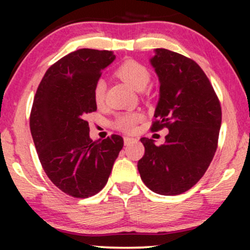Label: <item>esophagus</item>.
<instances>
[{
    "label": "esophagus",
    "instance_id": "obj_1",
    "mask_svg": "<svg viewBox=\"0 0 250 250\" xmlns=\"http://www.w3.org/2000/svg\"><path fill=\"white\" fill-rule=\"evenodd\" d=\"M125 146H129V145H131V143H135L137 141L136 139H134V137H129V136H125Z\"/></svg>",
    "mask_w": 250,
    "mask_h": 250
}]
</instances>
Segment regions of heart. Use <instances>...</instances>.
<instances>
[{
  "label": "heart",
  "mask_w": 250,
  "mask_h": 250,
  "mask_svg": "<svg viewBox=\"0 0 250 250\" xmlns=\"http://www.w3.org/2000/svg\"><path fill=\"white\" fill-rule=\"evenodd\" d=\"M116 75L125 82L130 88L135 89V90L140 91L143 90L147 87L149 80H150V74L147 70L145 65L139 63L134 60H128L125 61L119 65L116 69ZM105 89H107V84L103 79H97L95 83H94L93 88V96L94 101L97 104L103 102L105 95ZM142 114L139 111H131V113H123L121 115L116 117L114 125L120 130L125 131V133H130L133 131L136 125L142 120Z\"/></svg>",
  "instance_id": "obj_1"
}]
</instances>
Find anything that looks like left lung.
<instances>
[{
    "mask_svg": "<svg viewBox=\"0 0 250 250\" xmlns=\"http://www.w3.org/2000/svg\"><path fill=\"white\" fill-rule=\"evenodd\" d=\"M149 61L160 81L151 130L167 127L169 134L161 146L142 137L145 155L137 169L150 190L179 195L196 185L213 160L222 119L220 101L193 60L157 48Z\"/></svg>",
    "mask_w": 250,
    "mask_h": 250,
    "instance_id": "1",
    "label": "left lung"
}]
</instances>
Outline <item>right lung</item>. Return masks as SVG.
Masks as SVG:
<instances>
[{"instance_id":"1","label":"right lung","mask_w":250,"mask_h":250,"mask_svg":"<svg viewBox=\"0 0 250 250\" xmlns=\"http://www.w3.org/2000/svg\"><path fill=\"white\" fill-rule=\"evenodd\" d=\"M113 51L79 49L47 70L35 94L30 131L45 174L63 193L93 196L104 187L123 147L120 135L93 141L85 115L95 111L94 83Z\"/></svg>"}]
</instances>
